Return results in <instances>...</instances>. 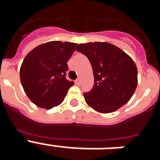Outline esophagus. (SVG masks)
<instances>
[{
	"instance_id": "34e87169",
	"label": "esophagus",
	"mask_w": 160,
	"mask_h": 160,
	"mask_svg": "<svg viewBox=\"0 0 160 160\" xmlns=\"http://www.w3.org/2000/svg\"><path fill=\"white\" fill-rule=\"evenodd\" d=\"M75 83L77 85H80L81 84V80H80V78H77L75 80Z\"/></svg>"
}]
</instances>
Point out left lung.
I'll return each mask as SVG.
<instances>
[{"label":"left lung","mask_w":160,"mask_h":160,"mask_svg":"<svg viewBox=\"0 0 160 160\" xmlns=\"http://www.w3.org/2000/svg\"><path fill=\"white\" fill-rule=\"evenodd\" d=\"M76 50L88 58L94 84L84 93L87 105L100 113H111L128 102L138 84L135 63L122 49L108 42L79 44Z\"/></svg>","instance_id":"left-lung-1"}]
</instances>
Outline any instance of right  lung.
<instances>
[{
    "instance_id": "add662e5",
    "label": "right lung",
    "mask_w": 160,
    "mask_h": 160,
    "mask_svg": "<svg viewBox=\"0 0 160 160\" xmlns=\"http://www.w3.org/2000/svg\"><path fill=\"white\" fill-rule=\"evenodd\" d=\"M76 43L53 41L32 49L24 58L20 78L25 94L35 105L49 109L60 105L74 84L66 79L67 62Z\"/></svg>"
}]
</instances>
